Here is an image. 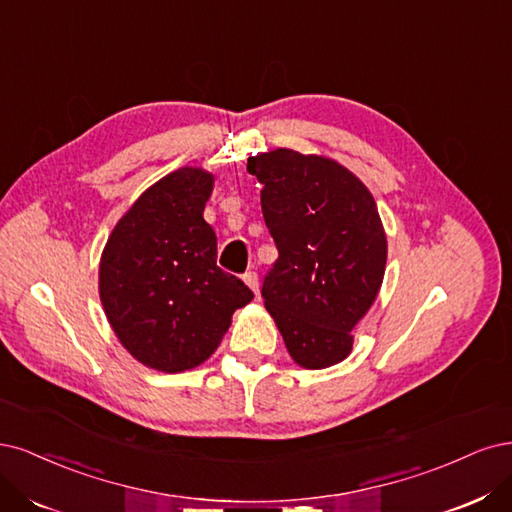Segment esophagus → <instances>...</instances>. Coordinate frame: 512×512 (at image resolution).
Returning a JSON list of instances; mask_svg holds the SVG:
<instances>
[{
  "instance_id": "esophagus-1",
  "label": "esophagus",
  "mask_w": 512,
  "mask_h": 512,
  "mask_svg": "<svg viewBox=\"0 0 512 512\" xmlns=\"http://www.w3.org/2000/svg\"><path fill=\"white\" fill-rule=\"evenodd\" d=\"M242 280L253 289L255 295H259V276H257V272H253V270L244 272V274H242Z\"/></svg>"
}]
</instances>
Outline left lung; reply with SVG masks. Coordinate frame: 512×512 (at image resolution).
<instances>
[{"mask_svg":"<svg viewBox=\"0 0 512 512\" xmlns=\"http://www.w3.org/2000/svg\"><path fill=\"white\" fill-rule=\"evenodd\" d=\"M278 249L261 295L300 366L321 370L353 349L351 329L381 289L387 238L372 193L340 163L289 148L249 157Z\"/></svg>","mask_w":512,"mask_h":512,"instance_id":"8db88e82","label":"left lung"}]
</instances>
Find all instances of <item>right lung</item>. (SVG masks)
<instances>
[{
	"label": "right lung",
	"mask_w": 512,
	"mask_h": 512,
	"mask_svg": "<svg viewBox=\"0 0 512 512\" xmlns=\"http://www.w3.org/2000/svg\"><path fill=\"white\" fill-rule=\"evenodd\" d=\"M212 176L180 168L146 189L114 227L100 263V298L125 349L144 366L183 372L206 361L236 308L253 300L217 266L204 221Z\"/></svg>",
	"instance_id": "obj_1"
}]
</instances>
